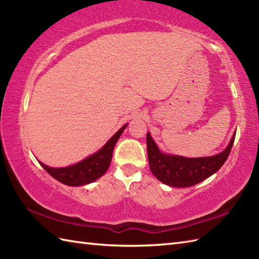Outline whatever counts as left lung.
I'll list each match as a JSON object with an SVG mask.
<instances>
[{
    "mask_svg": "<svg viewBox=\"0 0 259 259\" xmlns=\"http://www.w3.org/2000/svg\"><path fill=\"white\" fill-rule=\"evenodd\" d=\"M235 136H233L226 149L219 155L203 158H185L162 153L158 149L150 134H147L148 160L151 172L161 183L171 187L185 188L199 184L222 168L232 150Z\"/></svg>",
    "mask_w": 259,
    "mask_h": 259,
    "instance_id": "left-lung-1",
    "label": "left lung"
}]
</instances>
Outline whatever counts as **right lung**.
I'll list each match as a JSON object with an SVG mask.
<instances>
[{"instance_id":"add662e5","label":"right lung","mask_w":259,"mask_h":259,"mask_svg":"<svg viewBox=\"0 0 259 259\" xmlns=\"http://www.w3.org/2000/svg\"><path fill=\"white\" fill-rule=\"evenodd\" d=\"M125 125H123L95 155L88 157L79 163L65 168H51L42 162H40V164L49 175L64 185L82 186L90 184L106 174L111 162L113 148L121 134L123 133Z\"/></svg>"}]
</instances>
